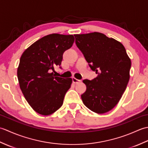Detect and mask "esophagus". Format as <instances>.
<instances>
[{
    "mask_svg": "<svg viewBox=\"0 0 148 148\" xmlns=\"http://www.w3.org/2000/svg\"><path fill=\"white\" fill-rule=\"evenodd\" d=\"M72 82H73L75 84H77V83H79L81 82V80L77 79H76V78H75V77H72Z\"/></svg>",
    "mask_w": 148,
    "mask_h": 148,
    "instance_id": "1",
    "label": "esophagus"
}]
</instances>
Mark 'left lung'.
<instances>
[{"mask_svg": "<svg viewBox=\"0 0 148 148\" xmlns=\"http://www.w3.org/2000/svg\"><path fill=\"white\" fill-rule=\"evenodd\" d=\"M76 44L90 68L98 74L84 79L86 90L83 102L97 114L111 111L117 105L130 79L131 60L122 44L103 34H76Z\"/></svg>", "mask_w": 148, "mask_h": 148, "instance_id": "8db88e82", "label": "left lung"}]
</instances>
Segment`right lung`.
<instances>
[{
  "label": "right lung",
  "mask_w": 148,
  "mask_h": 148,
  "mask_svg": "<svg viewBox=\"0 0 148 148\" xmlns=\"http://www.w3.org/2000/svg\"><path fill=\"white\" fill-rule=\"evenodd\" d=\"M74 42L72 35L49 34L33 43L21 56L17 71L20 89L40 114H51L63 104L72 79L55 76L52 71L61 65L64 51Z\"/></svg>",
  "instance_id": "add662e5"
}]
</instances>
